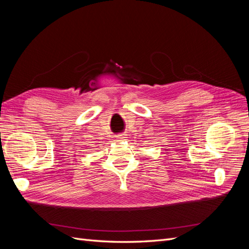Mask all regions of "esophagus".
<instances>
[{
    "label": "esophagus",
    "instance_id": "34e87169",
    "mask_svg": "<svg viewBox=\"0 0 249 249\" xmlns=\"http://www.w3.org/2000/svg\"><path fill=\"white\" fill-rule=\"evenodd\" d=\"M117 139H118V141H122V140H124L125 137H124V135H123V134H119V135H117Z\"/></svg>",
    "mask_w": 249,
    "mask_h": 249
}]
</instances>
